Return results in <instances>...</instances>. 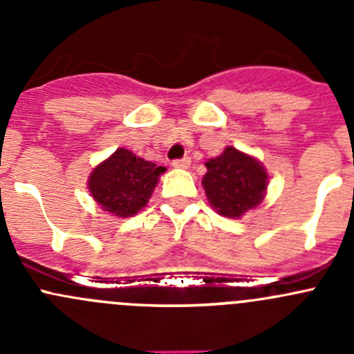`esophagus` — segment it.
Here are the masks:
<instances>
[{
    "instance_id": "esophagus-1",
    "label": "esophagus",
    "mask_w": 354,
    "mask_h": 354,
    "mask_svg": "<svg viewBox=\"0 0 354 354\" xmlns=\"http://www.w3.org/2000/svg\"><path fill=\"white\" fill-rule=\"evenodd\" d=\"M190 157H183V159L173 160V167H176V169H188V167H190Z\"/></svg>"
}]
</instances>
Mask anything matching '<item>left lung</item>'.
Masks as SVG:
<instances>
[{
	"mask_svg": "<svg viewBox=\"0 0 354 354\" xmlns=\"http://www.w3.org/2000/svg\"><path fill=\"white\" fill-rule=\"evenodd\" d=\"M202 187L210 207L230 219H240L262 203L269 173L257 157L227 145L223 154L205 162Z\"/></svg>",
	"mask_w": 354,
	"mask_h": 354,
	"instance_id": "1",
	"label": "left lung"
}]
</instances>
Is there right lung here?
Returning <instances> with one entry per match:
<instances>
[{"mask_svg": "<svg viewBox=\"0 0 354 354\" xmlns=\"http://www.w3.org/2000/svg\"><path fill=\"white\" fill-rule=\"evenodd\" d=\"M162 173L166 167L120 147L92 169L87 188L104 212L127 219L147 205Z\"/></svg>", "mask_w": 354, "mask_h": 354, "instance_id": "obj_1", "label": "right lung"}]
</instances>
